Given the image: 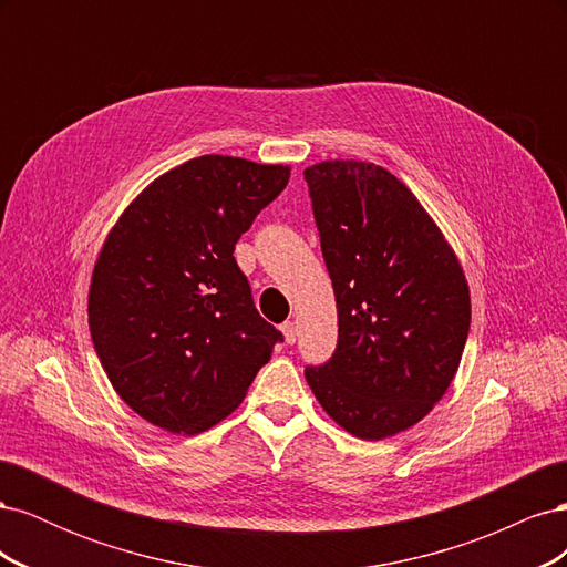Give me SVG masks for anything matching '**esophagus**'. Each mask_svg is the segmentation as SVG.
I'll use <instances>...</instances> for the list:
<instances>
[{
    "label": "esophagus",
    "mask_w": 567,
    "mask_h": 567,
    "mask_svg": "<svg viewBox=\"0 0 567 567\" xmlns=\"http://www.w3.org/2000/svg\"><path fill=\"white\" fill-rule=\"evenodd\" d=\"M281 333H284V338H286L288 346H293V342L298 340V326H296V321H286V323H281Z\"/></svg>",
    "instance_id": "esophagus-1"
}]
</instances>
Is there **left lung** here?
Returning <instances> with one entry per match:
<instances>
[{
  "label": "left lung",
  "mask_w": 567,
  "mask_h": 567,
  "mask_svg": "<svg viewBox=\"0 0 567 567\" xmlns=\"http://www.w3.org/2000/svg\"><path fill=\"white\" fill-rule=\"evenodd\" d=\"M338 307V346L307 367L340 427L383 440L419 423L454 381L471 293L452 246L419 198L364 161L305 169Z\"/></svg>",
  "instance_id": "8db88e82"
}]
</instances>
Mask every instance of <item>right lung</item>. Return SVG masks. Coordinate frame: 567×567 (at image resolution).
Segmentation results:
<instances>
[{
  "label": "right lung",
  "instance_id": "obj_1",
  "mask_svg": "<svg viewBox=\"0 0 567 567\" xmlns=\"http://www.w3.org/2000/svg\"><path fill=\"white\" fill-rule=\"evenodd\" d=\"M288 177V165L186 161L106 236L90 286L94 350L120 398L163 431L227 419L284 340L255 310L234 248Z\"/></svg>",
  "mask_w": 567,
  "mask_h": 567
}]
</instances>
